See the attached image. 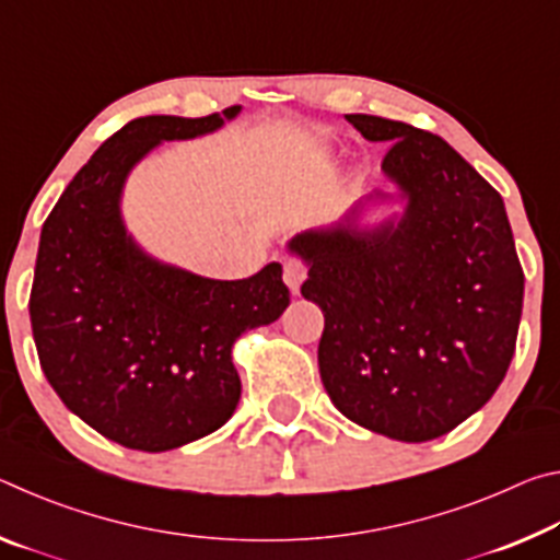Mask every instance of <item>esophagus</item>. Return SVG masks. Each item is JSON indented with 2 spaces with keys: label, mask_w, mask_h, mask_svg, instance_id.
Masks as SVG:
<instances>
[{
  "label": "esophagus",
  "mask_w": 560,
  "mask_h": 560,
  "mask_svg": "<svg viewBox=\"0 0 560 560\" xmlns=\"http://www.w3.org/2000/svg\"><path fill=\"white\" fill-rule=\"evenodd\" d=\"M306 279V267L299 259H287L283 261V281H287V287L296 293L299 287Z\"/></svg>",
  "instance_id": "obj_1"
}]
</instances>
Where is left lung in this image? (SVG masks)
Wrapping results in <instances>:
<instances>
[{
    "label": "left lung",
    "instance_id": "left-lung-1",
    "mask_svg": "<svg viewBox=\"0 0 560 560\" xmlns=\"http://www.w3.org/2000/svg\"><path fill=\"white\" fill-rule=\"evenodd\" d=\"M348 122L365 140L390 143L383 173L407 205L373 230L355 224L358 205L336 226L289 242L308 264L303 299L326 318L320 381L360 428L428 442L485 407L504 381L524 271L504 200L457 150L400 120L353 113Z\"/></svg>",
    "mask_w": 560,
    "mask_h": 560
}]
</instances>
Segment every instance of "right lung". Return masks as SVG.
I'll return each instance as SVG.
<instances>
[{
  "label": "right lung",
  "instance_id": "right-lung-1",
  "mask_svg": "<svg viewBox=\"0 0 560 560\" xmlns=\"http://www.w3.org/2000/svg\"><path fill=\"white\" fill-rule=\"evenodd\" d=\"M240 110L126 122L44 222L30 299L42 371L73 415L128 450L165 452L220 430L242 395L234 340L289 306L281 264L236 281L197 277L148 257L120 217L126 177L150 150Z\"/></svg>",
  "mask_w": 560,
  "mask_h": 560
}]
</instances>
